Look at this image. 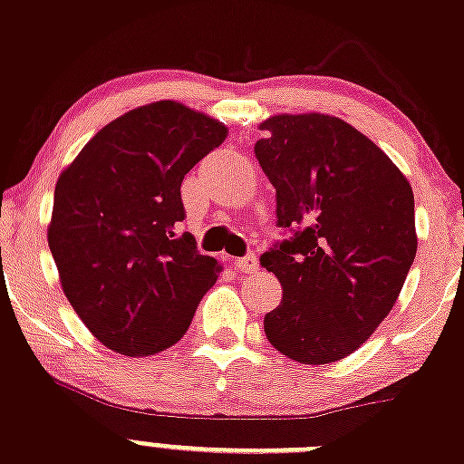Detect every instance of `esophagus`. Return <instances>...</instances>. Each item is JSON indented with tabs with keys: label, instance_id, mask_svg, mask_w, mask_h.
Instances as JSON below:
<instances>
[{
	"label": "esophagus",
	"instance_id": "esophagus-1",
	"mask_svg": "<svg viewBox=\"0 0 464 464\" xmlns=\"http://www.w3.org/2000/svg\"><path fill=\"white\" fill-rule=\"evenodd\" d=\"M233 266L240 273H256L260 265H257V257L253 256V253H248L245 257H236V260H233Z\"/></svg>",
	"mask_w": 464,
	"mask_h": 464
}]
</instances>
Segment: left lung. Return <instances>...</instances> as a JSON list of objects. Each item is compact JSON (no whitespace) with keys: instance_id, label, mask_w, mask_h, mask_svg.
<instances>
[{"instance_id":"obj_1","label":"left lung","mask_w":464,"mask_h":464,"mask_svg":"<svg viewBox=\"0 0 464 464\" xmlns=\"http://www.w3.org/2000/svg\"><path fill=\"white\" fill-rule=\"evenodd\" d=\"M256 158L294 237L260 257L282 285L269 343L302 364L362 347L389 315L416 257L411 184L380 146L324 113L273 115Z\"/></svg>"}]
</instances>
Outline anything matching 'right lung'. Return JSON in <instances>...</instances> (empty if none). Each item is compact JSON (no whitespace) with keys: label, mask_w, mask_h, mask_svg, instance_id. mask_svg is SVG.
Here are the masks:
<instances>
[{"label":"right lung","mask_w":464,"mask_h":464,"mask_svg":"<svg viewBox=\"0 0 464 464\" xmlns=\"http://www.w3.org/2000/svg\"><path fill=\"white\" fill-rule=\"evenodd\" d=\"M227 135L199 111L153 102L97 130L62 170L48 246L75 314L115 353L173 347L216 285V257L178 231L179 187Z\"/></svg>","instance_id":"add662e5"}]
</instances>
